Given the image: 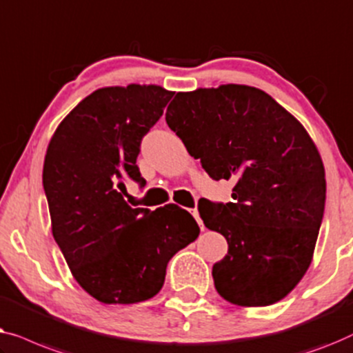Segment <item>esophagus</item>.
<instances>
[{"label":"esophagus","instance_id":"1","mask_svg":"<svg viewBox=\"0 0 353 353\" xmlns=\"http://www.w3.org/2000/svg\"><path fill=\"white\" fill-rule=\"evenodd\" d=\"M190 214L195 217L196 222H198V225H200L201 230H203V228H205V225H203V221L200 219V212H198V210H190Z\"/></svg>","mask_w":353,"mask_h":353}]
</instances>
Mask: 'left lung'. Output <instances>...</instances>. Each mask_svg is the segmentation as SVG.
Segmentation results:
<instances>
[{"label":"left lung","instance_id":"1","mask_svg":"<svg viewBox=\"0 0 353 353\" xmlns=\"http://www.w3.org/2000/svg\"><path fill=\"white\" fill-rule=\"evenodd\" d=\"M166 123L214 181H236L233 201L198 205L228 243L212 265L217 292L241 307L281 301L309 269L325 211V166L309 132L245 84L177 92Z\"/></svg>","mask_w":353,"mask_h":353}]
</instances>
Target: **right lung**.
I'll use <instances>...</instances> for the list:
<instances>
[{"mask_svg":"<svg viewBox=\"0 0 353 353\" xmlns=\"http://www.w3.org/2000/svg\"><path fill=\"white\" fill-rule=\"evenodd\" d=\"M172 96L157 84L101 88L49 141L43 185L52 236L78 285L102 304L152 299L171 257L200 235L177 205L132 208L121 193L126 177L145 183L136 165L139 147Z\"/></svg>","mask_w":353,"mask_h":353,"instance_id":"add662e5","label":"right lung"}]
</instances>
